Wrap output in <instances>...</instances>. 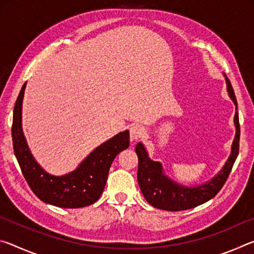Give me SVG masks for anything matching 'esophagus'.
Here are the masks:
<instances>
[{
	"label": "esophagus",
	"mask_w": 254,
	"mask_h": 254,
	"mask_svg": "<svg viewBox=\"0 0 254 254\" xmlns=\"http://www.w3.org/2000/svg\"><path fill=\"white\" fill-rule=\"evenodd\" d=\"M144 134V128L139 126V124H135V126H133L130 128V137H131V141H136L141 139V137L143 136Z\"/></svg>",
	"instance_id": "34e87169"
}]
</instances>
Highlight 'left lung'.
Listing matches in <instances>:
<instances>
[{"label":"left lung","instance_id":"8db88e82","mask_svg":"<svg viewBox=\"0 0 254 254\" xmlns=\"http://www.w3.org/2000/svg\"><path fill=\"white\" fill-rule=\"evenodd\" d=\"M227 92L234 102L238 110V102L232 87L231 81L226 78ZM234 123L236 127V134L232 145V152L226 161L225 166L220 171L216 177L210 182L197 187H185L177 183L173 182L162 173V167L160 162L152 161L149 159L148 153L145 151L143 144L139 142L135 147V152L139 159V167H137V183L141 191L150 205L153 207L170 210V212H178V210H186L194 208L196 206L201 205L221 190L226 183L233 165L238 158L240 148V122L239 113L236 111L234 117Z\"/></svg>","mask_w":254,"mask_h":254}]
</instances>
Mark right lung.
Segmentation results:
<instances>
[{"label":"right lung","instance_id":"add662e5","mask_svg":"<svg viewBox=\"0 0 254 254\" xmlns=\"http://www.w3.org/2000/svg\"><path fill=\"white\" fill-rule=\"evenodd\" d=\"M25 85L14 105L12 140L16 160L30 188L38 198L57 207L79 208L94 204L105 187L112 162L130 144L128 131L119 133L97 147L70 174L60 177L49 175L34 160L22 132L21 111Z\"/></svg>","mask_w":254,"mask_h":254}]
</instances>
